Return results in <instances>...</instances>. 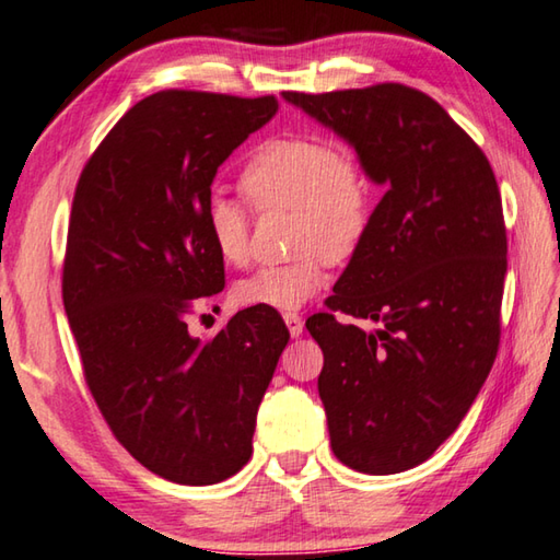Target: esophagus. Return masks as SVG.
<instances>
[{
	"label": "esophagus",
	"mask_w": 560,
	"mask_h": 560,
	"mask_svg": "<svg viewBox=\"0 0 560 560\" xmlns=\"http://www.w3.org/2000/svg\"><path fill=\"white\" fill-rule=\"evenodd\" d=\"M283 323H287L291 338H299L303 332V318L299 313H283Z\"/></svg>",
	"instance_id": "obj_1"
}]
</instances>
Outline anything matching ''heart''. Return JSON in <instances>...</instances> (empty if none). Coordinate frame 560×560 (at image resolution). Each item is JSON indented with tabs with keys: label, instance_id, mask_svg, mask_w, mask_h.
I'll list each match as a JSON object with an SVG mask.
<instances>
[{
	"label": "heart",
	"instance_id": "obj_1",
	"mask_svg": "<svg viewBox=\"0 0 560 560\" xmlns=\"http://www.w3.org/2000/svg\"><path fill=\"white\" fill-rule=\"evenodd\" d=\"M240 188L257 210H291L296 259L261 267L235 287L240 306L296 311L325 287L328 264L348 261L372 228L374 192L358 159L325 139L273 137L249 156ZM202 222L218 257H249V215L237 200L212 192Z\"/></svg>",
	"mask_w": 560,
	"mask_h": 560
}]
</instances>
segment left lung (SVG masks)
Instances as JSON below:
<instances>
[{
  "label": "left lung",
  "instance_id": "1",
  "mask_svg": "<svg viewBox=\"0 0 560 560\" xmlns=\"http://www.w3.org/2000/svg\"><path fill=\"white\" fill-rule=\"evenodd\" d=\"M283 100L348 141L384 186L328 313L306 320L323 350L332 453L358 472L411 470L460 425L500 348L506 230L494 171L421 90Z\"/></svg>",
  "mask_w": 560,
  "mask_h": 560
}]
</instances>
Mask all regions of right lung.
<instances>
[{"instance_id": "1", "label": "right lung", "mask_w": 560, "mask_h": 560, "mask_svg": "<svg viewBox=\"0 0 560 560\" xmlns=\"http://www.w3.org/2000/svg\"><path fill=\"white\" fill-rule=\"evenodd\" d=\"M267 97L161 90L121 117L80 174L63 306L90 394L115 439L164 480L215 485L247 465L261 396L289 330L273 308L188 332L225 289L202 222L212 178L277 115Z\"/></svg>"}]
</instances>
